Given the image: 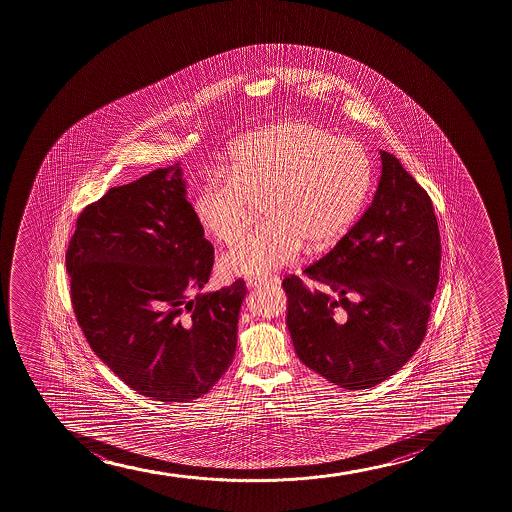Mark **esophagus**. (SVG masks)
<instances>
[{
	"mask_svg": "<svg viewBox=\"0 0 512 512\" xmlns=\"http://www.w3.org/2000/svg\"><path fill=\"white\" fill-rule=\"evenodd\" d=\"M265 284H279V277H253V279H247L248 288H262Z\"/></svg>",
	"mask_w": 512,
	"mask_h": 512,
	"instance_id": "obj_1",
	"label": "esophagus"
}]
</instances>
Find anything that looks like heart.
Instances as JSON below:
<instances>
[{"label":"heart","mask_w":512,"mask_h":512,"mask_svg":"<svg viewBox=\"0 0 512 512\" xmlns=\"http://www.w3.org/2000/svg\"><path fill=\"white\" fill-rule=\"evenodd\" d=\"M373 170L354 139L310 121L279 122L231 148L226 177H207L192 196V214L207 235L238 242L262 202L264 226L224 253V277H264L306 247L323 252L344 238L368 202Z\"/></svg>","instance_id":"1"}]
</instances>
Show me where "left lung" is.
<instances>
[{
	"mask_svg": "<svg viewBox=\"0 0 512 512\" xmlns=\"http://www.w3.org/2000/svg\"><path fill=\"white\" fill-rule=\"evenodd\" d=\"M373 202L330 252L282 281L299 361L345 390H366L414 356L441 267L431 197L398 158L379 151Z\"/></svg>",
	"mask_w": 512,
	"mask_h": 512,
	"instance_id": "left-lung-1",
	"label": "left lung"
}]
</instances>
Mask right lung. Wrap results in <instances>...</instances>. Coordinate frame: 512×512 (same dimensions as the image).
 Segmentation results:
<instances>
[{"label":"right lung","instance_id":"add662e5","mask_svg":"<svg viewBox=\"0 0 512 512\" xmlns=\"http://www.w3.org/2000/svg\"><path fill=\"white\" fill-rule=\"evenodd\" d=\"M185 197L180 163L112 187L80 214L66 252L92 351L158 402H190L216 385L235 356L247 296L242 279L201 293L214 250Z\"/></svg>","mask_w":512,"mask_h":512}]
</instances>
